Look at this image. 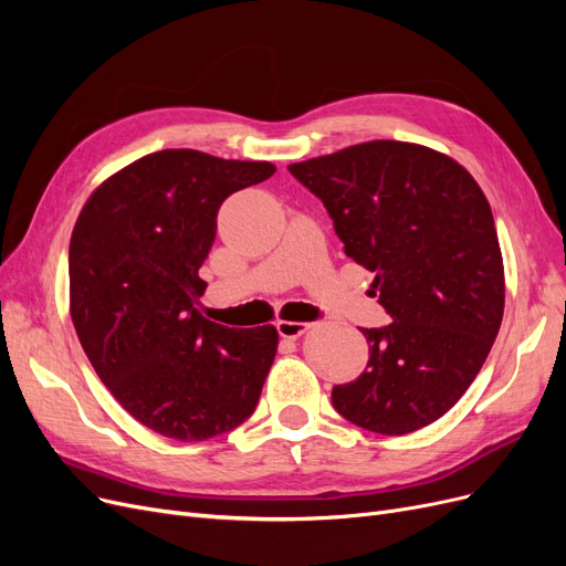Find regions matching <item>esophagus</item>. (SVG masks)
Instances as JSON below:
<instances>
[{
    "instance_id": "esophagus-1",
    "label": "esophagus",
    "mask_w": 566,
    "mask_h": 566,
    "mask_svg": "<svg viewBox=\"0 0 566 566\" xmlns=\"http://www.w3.org/2000/svg\"><path fill=\"white\" fill-rule=\"evenodd\" d=\"M310 328H312V325L302 323V321H276V331H279L281 337H300Z\"/></svg>"
}]
</instances>
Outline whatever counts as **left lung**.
<instances>
[{"mask_svg":"<svg viewBox=\"0 0 566 566\" xmlns=\"http://www.w3.org/2000/svg\"><path fill=\"white\" fill-rule=\"evenodd\" d=\"M287 169L321 198L347 256L375 273L391 316L361 328L368 368L333 387L337 413L378 434L434 422L482 370L503 321V254L484 191L443 153L389 139Z\"/></svg>","mask_w":566,"mask_h":566,"instance_id":"8db88e82","label":"left lung"}]
</instances>
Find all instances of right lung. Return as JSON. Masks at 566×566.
Here are the masks:
<instances>
[{
    "label": "right lung",
    "mask_w": 566,
    "mask_h": 566,
    "mask_svg": "<svg viewBox=\"0 0 566 566\" xmlns=\"http://www.w3.org/2000/svg\"><path fill=\"white\" fill-rule=\"evenodd\" d=\"M273 172L167 148L108 177L75 221L67 273L80 345L119 406L163 437H219L260 401L276 328H227L196 304L219 205Z\"/></svg>",
    "instance_id": "right-lung-1"
}]
</instances>
